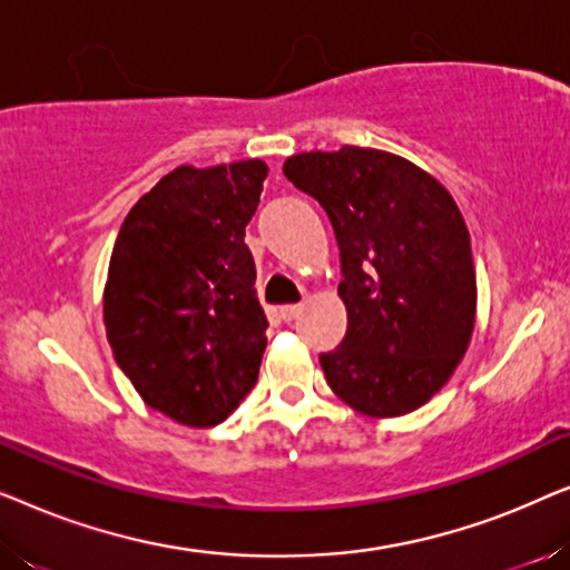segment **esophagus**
I'll return each instance as SVG.
<instances>
[{"instance_id":"esophagus-1","label":"esophagus","mask_w":570,"mask_h":570,"mask_svg":"<svg viewBox=\"0 0 570 570\" xmlns=\"http://www.w3.org/2000/svg\"><path fill=\"white\" fill-rule=\"evenodd\" d=\"M301 308H303L301 303H291V306H279L277 308V316L283 318V322H293V318L301 314Z\"/></svg>"}]
</instances>
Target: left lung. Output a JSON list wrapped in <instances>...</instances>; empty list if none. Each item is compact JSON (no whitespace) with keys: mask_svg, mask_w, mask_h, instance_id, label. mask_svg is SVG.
Instances as JSON below:
<instances>
[{"mask_svg":"<svg viewBox=\"0 0 570 570\" xmlns=\"http://www.w3.org/2000/svg\"><path fill=\"white\" fill-rule=\"evenodd\" d=\"M283 174L314 197L340 246L345 340L318 355L350 407L396 417L451 379L474 330L470 233L443 186L396 155L301 153Z\"/></svg>","mask_w":570,"mask_h":570,"instance_id":"8db88e82","label":"left lung"}]
</instances>
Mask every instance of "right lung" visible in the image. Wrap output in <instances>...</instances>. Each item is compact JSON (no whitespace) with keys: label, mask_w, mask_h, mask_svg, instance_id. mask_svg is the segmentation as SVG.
Returning a JSON list of instances; mask_svg holds the SVG:
<instances>
[{"label":"right lung","mask_w":570,"mask_h":570,"mask_svg":"<svg viewBox=\"0 0 570 570\" xmlns=\"http://www.w3.org/2000/svg\"><path fill=\"white\" fill-rule=\"evenodd\" d=\"M264 178L262 160L170 170L116 238L108 345L139 396L176 423H223L259 376L269 322L244 236Z\"/></svg>","instance_id":"1"}]
</instances>
